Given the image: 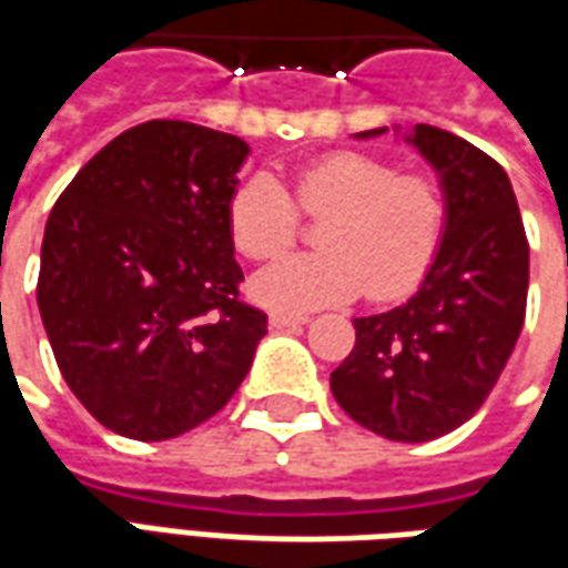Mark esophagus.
<instances>
[{
  "label": "esophagus",
  "mask_w": 568,
  "mask_h": 568,
  "mask_svg": "<svg viewBox=\"0 0 568 568\" xmlns=\"http://www.w3.org/2000/svg\"><path fill=\"white\" fill-rule=\"evenodd\" d=\"M307 316H292V313H271V328H292V325H304Z\"/></svg>",
  "instance_id": "obj_1"
}]
</instances>
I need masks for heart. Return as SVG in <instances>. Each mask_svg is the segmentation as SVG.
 <instances>
[{
  "instance_id": "1",
  "label": "heart",
  "mask_w": 568,
  "mask_h": 568,
  "mask_svg": "<svg viewBox=\"0 0 568 568\" xmlns=\"http://www.w3.org/2000/svg\"><path fill=\"white\" fill-rule=\"evenodd\" d=\"M297 202L320 224L311 255H285L252 276L257 304L304 313L344 304L363 288L372 301L412 292L430 271L446 202L436 181L396 174L390 162L368 153H328L295 174ZM230 236L248 257H271L295 240V205L271 174H252L227 209Z\"/></svg>"
}]
</instances>
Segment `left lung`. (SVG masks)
Returning a JSON list of instances; mask_svg holds the SVG:
<instances>
[{
    "instance_id": "8db88e82",
    "label": "left lung",
    "mask_w": 568,
    "mask_h": 568,
    "mask_svg": "<svg viewBox=\"0 0 568 568\" xmlns=\"http://www.w3.org/2000/svg\"><path fill=\"white\" fill-rule=\"evenodd\" d=\"M394 134L439 178L443 243L415 295L353 320L356 344L332 372V394L372 434L427 443L462 427L505 372L526 316L529 243L510 178L479 146L436 125Z\"/></svg>"
}]
</instances>
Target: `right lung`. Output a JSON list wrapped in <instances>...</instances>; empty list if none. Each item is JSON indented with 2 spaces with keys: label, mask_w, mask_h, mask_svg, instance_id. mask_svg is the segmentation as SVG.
Wrapping results in <instances>:
<instances>
[{
  "label": "right lung",
  "mask_w": 568,
  "mask_h": 568,
  "mask_svg": "<svg viewBox=\"0 0 568 568\" xmlns=\"http://www.w3.org/2000/svg\"><path fill=\"white\" fill-rule=\"evenodd\" d=\"M252 146L153 119L91 156L51 209L39 313L63 381L113 434L160 443L227 406L267 316L240 301L227 209Z\"/></svg>",
  "instance_id": "add662e5"
}]
</instances>
